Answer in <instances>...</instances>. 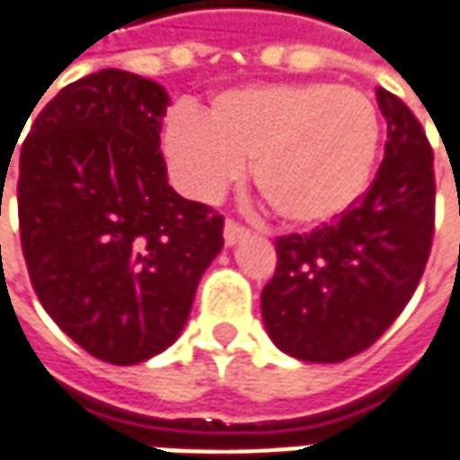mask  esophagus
I'll return each instance as SVG.
<instances>
[{"label": "esophagus", "instance_id": "obj_1", "mask_svg": "<svg viewBox=\"0 0 460 460\" xmlns=\"http://www.w3.org/2000/svg\"><path fill=\"white\" fill-rule=\"evenodd\" d=\"M246 236H249V231L244 226H239L236 221H226L224 224V244L226 246H236L239 242H244Z\"/></svg>", "mask_w": 460, "mask_h": 460}]
</instances>
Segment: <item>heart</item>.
Here are the masks:
<instances>
[{"mask_svg":"<svg viewBox=\"0 0 460 460\" xmlns=\"http://www.w3.org/2000/svg\"><path fill=\"white\" fill-rule=\"evenodd\" d=\"M379 147L374 103L349 86L252 84L216 93L206 114L175 109L163 152L193 199L214 200L252 157V181L272 211L318 226L349 211L372 178Z\"/></svg>","mask_w":460,"mask_h":460,"instance_id":"b5f03b06","label":"heart"}]
</instances>
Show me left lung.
I'll return each mask as SVG.
<instances>
[{"label":"left lung","instance_id":"left-lung-1","mask_svg":"<svg viewBox=\"0 0 460 460\" xmlns=\"http://www.w3.org/2000/svg\"><path fill=\"white\" fill-rule=\"evenodd\" d=\"M387 147L372 188L323 229L278 239L261 321L279 351L336 364L369 349L418 288L433 242V150L415 114L376 88Z\"/></svg>","mask_w":460,"mask_h":460}]
</instances>
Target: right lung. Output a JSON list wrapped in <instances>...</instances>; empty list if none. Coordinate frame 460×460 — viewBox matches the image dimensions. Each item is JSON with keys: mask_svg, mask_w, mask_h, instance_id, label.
<instances>
[{"mask_svg": "<svg viewBox=\"0 0 460 460\" xmlns=\"http://www.w3.org/2000/svg\"><path fill=\"white\" fill-rule=\"evenodd\" d=\"M167 103L160 84L103 68L45 103L20 152L32 288L63 333L119 367L175 343L224 246V218L167 182Z\"/></svg>", "mask_w": 460, "mask_h": 460, "instance_id": "add662e5", "label": "right lung"}]
</instances>
